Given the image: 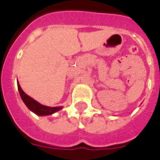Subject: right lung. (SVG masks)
Listing matches in <instances>:
<instances>
[{
	"mask_svg": "<svg viewBox=\"0 0 160 160\" xmlns=\"http://www.w3.org/2000/svg\"><path fill=\"white\" fill-rule=\"evenodd\" d=\"M18 89H19V95H20V97L22 98L23 102L27 106V108L29 109L30 111H32L35 114L38 115V116L51 115L62 109L61 106L60 107H49V106H45V105H42V104H39L38 102L34 100L32 98L29 97L27 94H26L23 92L21 87L19 86V82H18Z\"/></svg>",
	"mask_w": 160,
	"mask_h": 160,
	"instance_id": "obj_1",
	"label": "right lung"
}]
</instances>
